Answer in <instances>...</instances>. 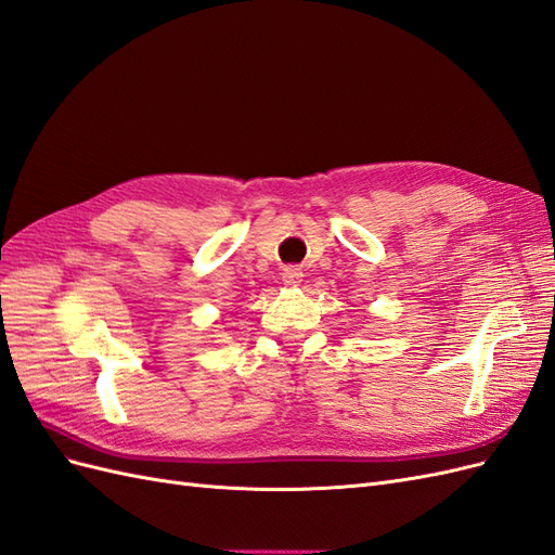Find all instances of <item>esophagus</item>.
<instances>
[{"label": "esophagus", "instance_id": "obj_1", "mask_svg": "<svg viewBox=\"0 0 555 555\" xmlns=\"http://www.w3.org/2000/svg\"><path fill=\"white\" fill-rule=\"evenodd\" d=\"M282 280H284V284H298L300 280H304V271H300L298 266H287L282 271Z\"/></svg>", "mask_w": 555, "mask_h": 555}]
</instances>
